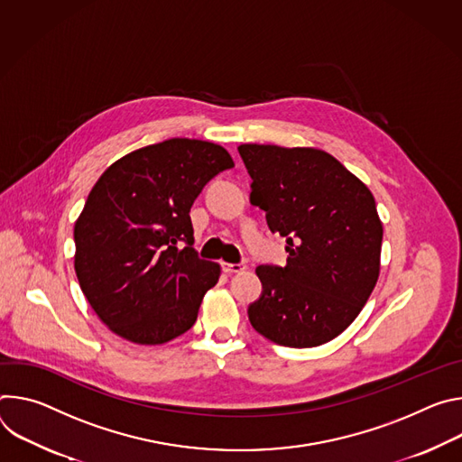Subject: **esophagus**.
Returning <instances> with one entry per match:
<instances>
[{
    "label": "esophagus",
    "mask_w": 462,
    "mask_h": 462,
    "mask_svg": "<svg viewBox=\"0 0 462 462\" xmlns=\"http://www.w3.org/2000/svg\"><path fill=\"white\" fill-rule=\"evenodd\" d=\"M247 266L244 263H238V264H231V263H224V272L226 273H242L245 272Z\"/></svg>",
    "instance_id": "34e87169"
}]
</instances>
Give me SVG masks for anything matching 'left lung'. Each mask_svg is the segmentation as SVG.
Returning <instances> with one entry per match:
<instances>
[{
  "instance_id": "1",
  "label": "left lung",
  "mask_w": 462,
  "mask_h": 462,
  "mask_svg": "<svg viewBox=\"0 0 462 462\" xmlns=\"http://www.w3.org/2000/svg\"><path fill=\"white\" fill-rule=\"evenodd\" d=\"M249 199L286 238V266H259L251 327L270 341L309 348L339 336L380 275L383 227L367 185L318 148L240 144Z\"/></svg>"
}]
</instances>
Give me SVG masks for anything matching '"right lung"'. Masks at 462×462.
I'll return each instance as SVG.
<instances>
[{
    "label": "right lung",
    "instance_id": "right-lung-1",
    "mask_svg": "<svg viewBox=\"0 0 462 462\" xmlns=\"http://www.w3.org/2000/svg\"><path fill=\"white\" fill-rule=\"evenodd\" d=\"M231 167L224 146L174 137L126 153L93 185L75 222V272L114 334L162 345L194 325L220 264L198 257L189 213Z\"/></svg>",
    "mask_w": 462,
    "mask_h": 462
}]
</instances>
